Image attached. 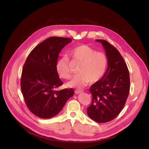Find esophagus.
<instances>
[{
    "mask_svg": "<svg viewBox=\"0 0 149 149\" xmlns=\"http://www.w3.org/2000/svg\"><path fill=\"white\" fill-rule=\"evenodd\" d=\"M83 92V91L82 90H79V89H77V90H75L74 91V93H76V94H79V93H82Z\"/></svg>",
    "mask_w": 149,
    "mask_h": 149,
    "instance_id": "34e87169",
    "label": "esophagus"
}]
</instances>
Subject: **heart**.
<instances>
[{
	"mask_svg": "<svg viewBox=\"0 0 149 149\" xmlns=\"http://www.w3.org/2000/svg\"><path fill=\"white\" fill-rule=\"evenodd\" d=\"M69 57L73 62L80 63L78 73L68 86L81 89L90 83L99 81L104 75L107 69L108 59L106 54L96 52L95 49L86 45H81L71 49ZM55 69L60 78L69 79L71 77L69 58L64 56L58 60L55 65Z\"/></svg>",
	"mask_w": 149,
	"mask_h": 149,
	"instance_id": "heart-1",
	"label": "heart"
}]
</instances>
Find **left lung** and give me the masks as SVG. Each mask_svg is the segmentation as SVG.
Instances as JSON below:
<instances>
[{
  "instance_id": "obj_1",
  "label": "left lung",
  "mask_w": 149,
  "mask_h": 149,
  "mask_svg": "<svg viewBox=\"0 0 149 149\" xmlns=\"http://www.w3.org/2000/svg\"><path fill=\"white\" fill-rule=\"evenodd\" d=\"M96 41L105 49L108 66L103 77L89 88L92 101L87 113L93 120L104 123L115 119L124 107L130 90V76L127 65L118 49L106 40Z\"/></svg>"
}]
</instances>
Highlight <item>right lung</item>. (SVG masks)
Listing matches in <instances>:
<instances>
[{"label":"right lung","mask_w":149,"mask_h":149,"mask_svg":"<svg viewBox=\"0 0 149 149\" xmlns=\"http://www.w3.org/2000/svg\"><path fill=\"white\" fill-rule=\"evenodd\" d=\"M72 41L70 38L52 37L36 46L24 65L21 76V90L29 109L40 118L57 115L74 90L56 88L63 84L55 65L61 49Z\"/></svg>","instance_id":"1"}]
</instances>
